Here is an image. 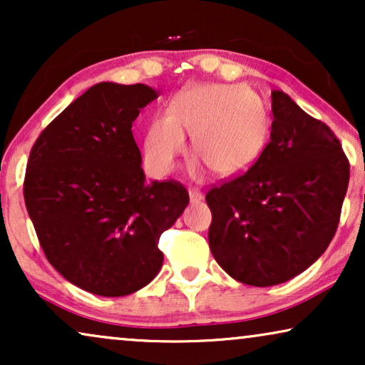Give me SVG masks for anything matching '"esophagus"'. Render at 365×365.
I'll return each mask as SVG.
<instances>
[{"instance_id": "1", "label": "esophagus", "mask_w": 365, "mask_h": 365, "mask_svg": "<svg viewBox=\"0 0 365 365\" xmlns=\"http://www.w3.org/2000/svg\"><path fill=\"white\" fill-rule=\"evenodd\" d=\"M189 197H191L192 202H199L202 201V192L199 189H189Z\"/></svg>"}]
</instances>
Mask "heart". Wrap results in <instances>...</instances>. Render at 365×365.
<instances>
[{"instance_id":"1","label":"heart","mask_w":365,"mask_h":365,"mask_svg":"<svg viewBox=\"0 0 365 365\" xmlns=\"http://www.w3.org/2000/svg\"><path fill=\"white\" fill-rule=\"evenodd\" d=\"M191 134L192 153L216 176L246 171L261 156L269 138L266 108L256 94L241 86L196 84L169 101L166 114H156L143 141L144 166L166 176Z\"/></svg>"}]
</instances>
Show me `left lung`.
<instances>
[{
  "instance_id": "obj_1",
  "label": "left lung",
  "mask_w": 365,
  "mask_h": 365,
  "mask_svg": "<svg viewBox=\"0 0 365 365\" xmlns=\"http://www.w3.org/2000/svg\"><path fill=\"white\" fill-rule=\"evenodd\" d=\"M271 141L246 173L212 186L209 247L256 287L286 282L317 261L337 231L349 159L332 129L272 91Z\"/></svg>"
}]
</instances>
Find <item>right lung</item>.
<instances>
[{
	"instance_id": "1",
	"label": "right lung",
	"mask_w": 365,
	"mask_h": 365,
	"mask_svg": "<svg viewBox=\"0 0 365 365\" xmlns=\"http://www.w3.org/2000/svg\"><path fill=\"white\" fill-rule=\"evenodd\" d=\"M156 98L146 84H94L29 153L23 194L44 256L98 296H128L156 277L159 237L189 202L181 182L144 178L131 128Z\"/></svg>"
}]
</instances>
